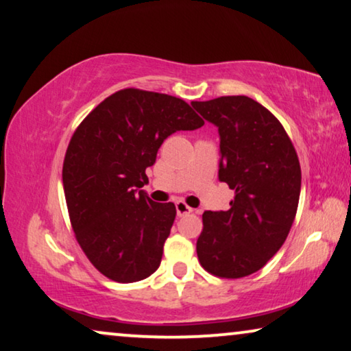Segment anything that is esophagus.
<instances>
[{
  "label": "esophagus",
  "instance_id": "esophagus-1",
  "mask_svg": "<svg viewBox=\"0 0 351 351\" xmlns=\"http://www.w3.org/2000/svg\"><path fill=\"white\" fill-rule=\"evenodd\" d=\"M176 210H177V217H184V215H188V213L193 212L191 207H188L184 201L176 202Z\"/></svg>",
  "mask_w": 351,
  "mask_h": 351
}]
</instances>
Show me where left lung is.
Masks as SVG:
<instances>
[{"label": "left lung", "mask_w": 351, "mask_h": 351, "mask_svg": "<svg viewBox=\"0 0 351 351\" xmlns=\"http://www.w3.org/2000/svg\"><path fill=\"white\" fill-rule=\"evenodd\" d=\"M191 106L218 128V180L236 193L230 209L202 215L197 258L217 277L250 276L280 250L296 217L301 193L296 150L280 121L248 96Z\"/></svg>", "instance_id": "1"}]
</instances>
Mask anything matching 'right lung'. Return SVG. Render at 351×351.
Returning a JSON list of instances; mask_svg holds the SVG:
<instances>
[{"instance_id":"obj_1","label":"right lung","mask_w":351,"mask_h":351,"mask_svg":"<svg viewBox=\"0 0 351 351\" xmlns=\"http://www.w3.org/2000/svg\"><path fill=\"white\" fill-rule=\"evenodd\" d=\"M202 125L184 99L125 88L75 130L63 163L66 204L85 255L110 280L138 282L160 267L176 206L147 196L145 169L165 139Z\"/></svg>"}]
</instances>
